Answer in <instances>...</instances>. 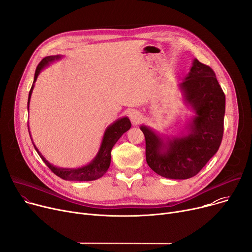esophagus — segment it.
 <instances>
[{
    "mask_svg": "<svg viewBox=\"0 0 252 252\" xmlns=\"http://www.w3.org/2000/svg\"><path fill=\"white\" fill-rule=\"evenodd\" d=\"M129 119H130V122L132 123V125H139L142 121V114L138 111V110H131L128 114Z\"/></svg>",
    "mask_w": 252,
    "mask_h": 252,
    "instance_id": "1",
    "label": "esophagus"
}]
</instances>
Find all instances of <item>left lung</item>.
Wrapping results in <instances>:
<instances>
[{
    "instance_id": "obj_1",
    "label": "left lung",
    "mask_w": 252,
    "mask_h": 252,
    "mask_svg": "<svg viewBox=\"0 0 252 252\" xmlns=\"http://www.w3.org/2000/svg\"><path fill=\"white\" fill-rule=\"evenodd\" d=\"M179 86L184 101L194 111L187 126L188 132L164 141L151 128L141 126L149 167L170 179L196 175L219 150L224 132L225 94L213 69L193 60Z\"/></svg>"
}]
</instances>
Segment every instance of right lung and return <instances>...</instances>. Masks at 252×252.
I'll return each mask as SVG.
<instances>
[{"mask_svg":"<svg viewBox=\"0 0 252 252\" xmlns=\"http://www.w3.org/2000/svg\"><path fill=\"white\" fill-rule=\"evenodd\" d=\"M62 56H49L44 58L37 65L35 75H34V81H33V84L31 86V89L29 91V96H28V103L27 106L29 108V101H30V97L32 94V90L34 88V83L40 73V71L46 66L49 63H52L56 60H60ZM131 126V124L127 117H123V119L117 120L114 122L112 125H110L105 132L102 139L101 146H100V149L98 151V153L96 157L86 166H83L81 168H76V169H71V168H60V167H56L54 165L50 164L48 161L45 160V158L40 154L38 149L35 147L36 152L42 159V161L46 164L48 168L52 170L57 176L64 179V180H77V181H91L98 179L107 171L110 165V160H111V149L115 145V143L119 141V139L124 135V133L128 130ZM29 130V128H28ZM30 135V132H29ZM31 138V137H30Z\"/></svg>","mask_w":252,"mask_h":252,"instance_id":"1","label":"right lung"}]
</instances>
